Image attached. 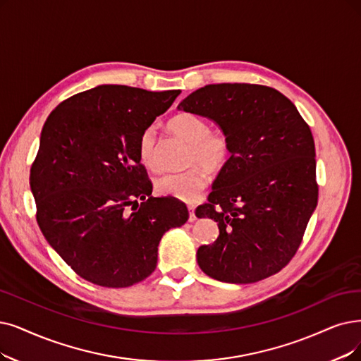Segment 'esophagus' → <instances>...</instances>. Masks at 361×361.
<instances>
[{"label":"esophagus","mask_w":361,"mask_h":361,"mask_svg":"<svg viewBox=\"0 0 361 361\" xmlns=\"http://www.w3.org/2000/svg\"><path fill=\"white\" fill-rule=\"evenodd\" d=\"M188 210H190V222H194L197 218H195V206L194 204H188Z\"/></svg>","instance_id":"34e87169"}]
</instances>
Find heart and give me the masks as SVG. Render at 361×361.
<instances>
[{"label": "heart", "instance_id": "heart-1", "mask_svg": "<svg viewBox=\"0 0 361 361\" xmlns=\"http://www.w3.org/2000/svg\"><path fill=\"white\" fill-rule=\"evenodd\" d=\"M171 135L188 143L186 164L188 169L176 173H164L155 179V190L179 200H194L209 180L207 169L219 171L225 169L233 155V143L224 130H210L209 123L192 112L176 114L167 121ZM140 163L155 170V132L152 127L143 130L137 140Z\"/></svg>", "mask_w": 361, "mask_h": 361}]
</instances>
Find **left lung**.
Wrapping results in <instances>:
<instances>
[{"label": "left lung", "mask_w": 361, "mask_h": 361, "mask_svg": "<svg viewBox=\"0 0 361 361\" xmlns=\"http://www.w3.org/2000/svg\"><path fill=\"white\" fill-rule=\"evenodd\" d=\"M178 109L213 120L233 143L195 210L219 226L216 241L197 250L200 268L237 284L274 276L298 252L319 200L310 126L279 90L247 82L204 85Z\"/></svg>", "instance_id": "left-lung-1"}]
</instances>
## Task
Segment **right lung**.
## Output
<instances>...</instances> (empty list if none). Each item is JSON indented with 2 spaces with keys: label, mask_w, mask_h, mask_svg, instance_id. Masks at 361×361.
<instances>
[{
  "label": "right lung",
  "mask_w": 361,
  "mask_h": 361,
  "mask_svg": "<svg viewBox=\"0 0 361 361\" xmlns=\"http://www.w3.org/2000/svg\"><path fill=\"white\" fill-rule=\"evenodd\" d=\"M179 94L104 84L63 100L44 123L30 175L37 222L84 280L115 289L145 280L166 231L188 221L182 201L151 195L137 155L140 133Z\"/></svg>",
  "instance_id": "1"
}]
</instances>
